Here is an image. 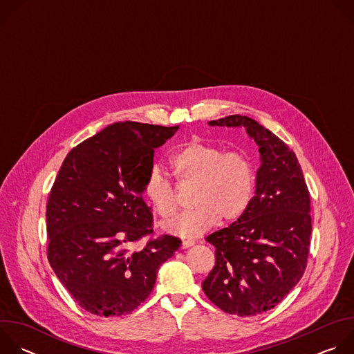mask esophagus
<instances>
[{
  "mask_svg": "<svg viewBox=\"0 0 354 354\" xmlns=\"http://www.w3.org/2000/svg\"><path fill=\"white\" fill-rule=\"evenodd\" d=\"M193 245H194L193 241H182L180 248H182V249H186V248H190V246H193Z\"/></svg>",
  "mask_w": 354,
  "mask_h": 354,
  "instance_id": "esophagus-1",
  "label": "esophagus"
}]
</instances>
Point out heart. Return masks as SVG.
Segmentation results:
<instances>
[{
    "label": "heart",
    "mask_w": 354,
    "mask_h": 354,
    "mask_svg": "<svg viewBox=\"0 0 354 354\" xmlns=\"http://www.w3.org/2000/svg\"><path fill=\"white\" fill-rule=\"evenodd\" d=\"M178 175L197 183L193 210L165 224V231L182 238H196L213 228L220 218L235 221L248 210L255 190V171L243 153H225L221 147L192 140L171 158ZM144 193L156 212L169 220L178 212L171 180L160 167L149 169Z\"/></svg>",
    "instance_id": "1"
}]
</instances>
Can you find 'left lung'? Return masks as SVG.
<instances>
[{
  "mask_svg": "<svg viewBox=\"0 0 354 354\" xmlns=\"http://www.w3.org/2000/svg\"><path fill=\"white\" fill-rule=\"evenodd\" d=\"M243 127L259 148L255 196L245 214L206 238L216 265L201 283L227 314L252 317L274 308L304 274L310 250V192L292 149L248 116L209 122Z\"/></svg>",
  "mask_w": 354,
  "mask_h": 354,
  "instance_id": "obj_1",
  "label": "left lung"
}]
</instances>
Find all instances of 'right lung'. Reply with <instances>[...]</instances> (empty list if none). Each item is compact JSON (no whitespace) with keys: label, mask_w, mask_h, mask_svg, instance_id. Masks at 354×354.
<instances>
[{"label":"right lung","mask_w":354,"mask_h":354,"mask_svg":"<svg viewBox=\"0 0 354 354\" xmlns=\"http://www.w3.org/2000/svg\"><path fill=\"white\" fill-rule=\"evenodd\" d=\"M179 126L115 123L67 154L50 192L48 263L78 306L97 317L130 314L154 288L160 266L180 239L162 235L141 250L131 242L153 234L142 198L154 149Z\"/></svg>","instance_id":"right-lung-1"}]
</instances>
